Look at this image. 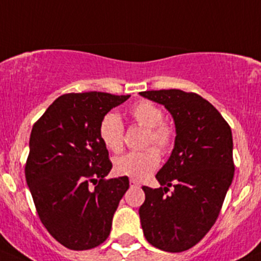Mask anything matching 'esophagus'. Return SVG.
<instances>
[{"label":"esophagus","mask_w":261,"mask_h":261,"mask_svg":"<svg viewBox=\"0 0 261 261\" xmlns=\"http://www.w3.org/2000/svg\"><path fill=\"white\" fill-rule=\"evenodd\" d=\"M130 187H140V183L135 179H130Z\"/></svg>","instance_id":"34e87169"}]
</instances>
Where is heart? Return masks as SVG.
I'll return each instance as SVG.
<instances>
[{
  "label": "heart",
  "mask_w": 261,
  "mask_h": 261,
  "mask_svg": "<svg viewBox=\"0 0 261 261\" xmlns=\"http://www.w3.org/2000/svg\"><path fill=\"white\" fill-rule=\"evenodd\" d=\"M131 120L146 128L144 145H155L162 152H167L174 144L175 130L170 123L163 121L160 107L150 101H139L128 111ZM99 138L103 145L114 152H120L123 147V123L116 114H107L99 123ZM160 154L155 147H147L141 151H131L117 158L115 172L135 180H144L158 168Z\"/></svg>",
  "instance_id": "heart-1"
}]
</instances>
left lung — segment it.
Here are the masks:
<instances>
[{
  "mask_svg": "<svg viewBox=\"0 0 261 261\" xmlns=\"http://www.w3.org/2000/svg\"><path fill=\"white\" fill-rule=\"evenodd\" d=\"M140 94L170 112L177 134L170 158L155 175L162 187H143L141 227L152 246L186 251L211 230L231 186L232 134L220 112L197 93L160 89Z\"/></svg>",
  "mask_w": 261,
  "mask_h": 261,
  "instance_id": "1",
  "label": "left lung"
}]
</instances>
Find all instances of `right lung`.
Instances as JSON below:
<instances>
[{"mask_svg": "<svg viewBox=\"0 0 261 261\" xmlns=\"http://www.w3.org/2000/svg\"><path fill=\"white\" fill-rule=\"evenodd\" d=\"M128 97L63 94L33 126L26 183L43 225L70 250L93 249L109 238L114 213L128 189L127 177L105 179L112 163L98 131L107 112Z\"/></svg>", "mask_w": 261, "mask_h": 261, "instance_id": "obj_1", "label": "right lung"}]
</instances>
